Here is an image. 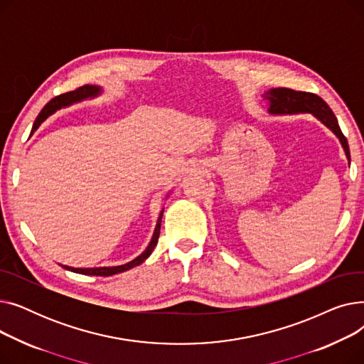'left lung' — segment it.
Masks as SVG:
<instances>
[{
  "mask_svg": "<svg viewBox=\"0 0 364 364\" xmlns=\"http://www.w3.org/2000/svg\"><path fill=\"white\" fill-rule=\"evenodd\" d=\"M264 100L269 103L270 114H296V113H311L323 125H326L335 136L339 139L343 151H346L348 164L351 162L348 141L343 136L335 113L331 110L328 103L318 95L305 91H295L291 88H272L264 92Z\"/></svg>",
  "mask_w": 364,
  "mask_h": 364,
  "instance_id": "obj_1",
  "label": "left lung"
}]
</instances>
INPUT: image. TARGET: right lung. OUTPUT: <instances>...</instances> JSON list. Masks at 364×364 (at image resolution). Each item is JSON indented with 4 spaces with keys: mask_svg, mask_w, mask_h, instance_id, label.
<instances>
[{
    "mask_svg": "<svg viewBox=\"0 0 364 364\" xmlns=\"http://www.w3.org/2000/svg\"><path fill=\"white\" fill-rule=\"evenodd\" d=\"M102 94V88L100 87H95V85H84V87H80L76 88L75 91H69V92H65V94H60L57 95V97H54L53 100H50L44 109L40 112V114H38L35 122H33V127H32V132L38 129V127H40L50 114H53L55 110H59L62 107H66V106H70L73 103H78V102H82L85 99H92L95 97V95ZM31 132V134H32ZM162 214H164V209L159 214V218H158V223H156V227H155V232H153V236H151V240L149 243V246L144 250L143 254H140L137 258H134L132 261L127 262V264H122V265H117V267H97V269H73V267H68V265H62L63 269L66 270H70V272H75V273H80V274H88V276H113V274H118V273H122V272H127L129 269H132V267L136 265H140L144 259H147L150 257V254L153 252V250H155V246L158 243V239H159V233H161V221H162Z\"/></svg>",
    "mask_w": 364,
    "mask_h": 364,
    "instance_id": "1",
    "label": "right lung"
}]
</instances>
